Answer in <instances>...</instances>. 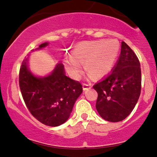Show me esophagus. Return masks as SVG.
<instances>
[{
    "label": "esophagus",
    "mask_w": 157,
    "mask_h": 157,
    "mask_svg": "<svg viewBox=\"0 0 157 157\" xmlns=\"http://www.w3.org/2000/svg\"><path fill=\"white\" fill-rule=\"evenodd\" d=\"M92 87V84L91 83H83V90H86L90 89Z\"/></svg>",
    "instance_id": "obj_1"
}]
</instances>
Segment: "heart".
Wrapping results in <instances>:
<instances>
[{"label": "heart", "mask_w": 157, "mask_h": 157, "mask_svg": "<svg viewBox=\"0 0 157 157\" xmlns=\"http://www.w3.org/2000/svg\"><path fill=\"white\" fill-rule=\"evenodd\" d=\"M120 51L119 43L115 40L82 42L74 48L72 57L65 59V67L74 78L78 79L82 73L81 63H85L86 73L94 78H100L112 71Z\"/></svg>", "instance_id": "obj_1"}]
</instances>
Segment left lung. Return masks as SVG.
<instances>
[{"mask_svg": "<svg viewBox=\"0 0 157 157\" xmlns=\"http://www.w3.org/2000/svg\"><path fill=\"white\" fill-rule=\"evenodd\" d=\"M93 87L98 94L96 108L103 119L119 122L132 112L140 95L141 69L139 59L125 42L112 73Z\"/></svg>", "mask_w": 157, "mask_h": 157, "instance_id": "obj_1", "label": "left lung"}]
</instances>
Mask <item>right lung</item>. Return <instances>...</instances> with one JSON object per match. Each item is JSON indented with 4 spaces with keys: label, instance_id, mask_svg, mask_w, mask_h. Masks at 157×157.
<instances>
[{
    "label": "right lung",
    "instance_id": "1",
    "mask_svg": "<svg viewBox=\"0 0 157 157\" xmlns=\"http://www.w3.org/2000/svg\"><path fill=\"white\" fill-rule=\"evenodd\" d=\"M44 43L37 49L48 46ZM23 60L19 73V86L27 109L38 121L57 127L69 118L76 100L83 92L80 82L65 75L63 65L58 63L50 75L36 77Z\"/></svg>",
    "mask_w": 157,
    "mask_h": 157
}]
</instances>
